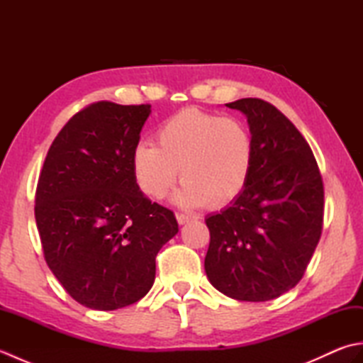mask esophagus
Instances as JSON below:
<instances>
[{"label": "esophagus", "instance_id": "obj_1", "mask_svg": "<svg viewBox=\"0 0 363 363\" xmlns=\"http://www.w3.org/2000/svg\"><path fill=\"white\" fill-rule=\"evenodd\" d=\"M176 220L179 225H186V223H189L191 218L189 217V215H184V213H176Z\"/></svg>", "mask_w": 363, "mask_h": 363}]
</instances>
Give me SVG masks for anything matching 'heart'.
<instances>
[{
	"mask_svg": "<svg viewBox=\"0 0 363 363\" xmlns=\"http://www.w3.org/2000/svg\"><path fill=\"white\" fill-rule=\"evenodd\" d=\"M254 138L237 117L186 107L159 125L156 146L138 143L133 169L143 194L164 199L179 177L174 201L187 209L226 206L240 196L252 174Z\"/></svg>",
	"mask_w": 363,
	"mask_h": 363,
	"instance_id": "heart-1",
	"label": "heart"
}]
</instances>
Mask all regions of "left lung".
<instances>
[{
	"label": "left lung",
	"instance_id": "left-lung-1",
	"mask_svg": "<svg viewBox=\"0 0 363 363\" xmlns=\"http://www.w3.org/2000/svg\"><path fill=\"white\" fill-rule=\"evenodd\" d=\"M226 106L248 118L254 167L243 194L206 218L204 268L226 296L260 303L304 276L321 237L325 187L309 143L281 111L259 98Z\"/></svg>",
	"mask_w": 363,
	"mask_h": 363
}]
</instances>
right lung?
<instances>
[{"mask_svg": "<svg viewBox=\"0 0 363 363\" xmlns=\"http://www.w3.org/2000/svg\"><path fill=\"white\" fill-rule=\"evenodd\" d=\"M150 104H89L50 146L35 190V223L52 274L95 311L137 303L156 277V256L179 228L137 186L133 151Z\"/></svg>", "mask_w": 363, "mask_h": 363, "instance_id": "1", "label": "right lung"}]
</instances>
